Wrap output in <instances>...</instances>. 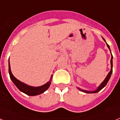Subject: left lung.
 Wrapping results in <instances>:
<instances>
[{
	"label": "left lung",
	"mask_w": 120,
	"mask_h": 120,
	"mask_svg": "<svg viewBox=\"0 0 120 120\" xmlns=\"http://www.w3.org/2000/svg\"><path fill=\"white\" fill-rule=\"evenodd\" d=\"M103 39L104 41H105L106 42L105 40V39H104V38H103ZM106 44H107V46H108V48H109V49L110 50L109 45H108V44H107V43H106ZM110 51H111V50H110ZM111 55H112V54H111ZM112 58H113V56H112H112H111V71H109V73H108V75H107L105 79L104 80V81L102 83H101V85H100L99 86H98V88H97V90H96V91H85V90H81V89L79 88H78V89H79V90H80V91H83V92H84V93H98V92L100 91V90H101V89L105 87V86L106 85L107 83H108V82L109 81V79H110V77H111V74H112Z\"/></svg>",
	"instance_id": "left-lung-1"
}]
</instances>
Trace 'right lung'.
I'll return each instance as SVG.
<instances>
[{
  "mask_svg": "<svg viewBox=\"0 0 120 120\" xmlns=\"http://www.w3.org/2000/svg\"><path fill=\"white\" fill-rule=\"evenodd\" d=\"M9 76H10L11 79L13 82V83L16 85L17 87L18 88L20 91L23 92V93H25L26 94L28 95V96H37V95H39L40 94L44 93L46 90L48 89V88L50 86V80L47 83L44 84V85L41 86H38V87H33V86H30L24 84V83L20 82L18 79H17L12 74V72L11 71V67H10V64L9 62ZM52 78V77H51Z\"/></svg>",
  "mask_w": 120,
  "mask_h": 120,
  "instance_id": "right-lung-1",
  "label": "right lung"
}]
</instances>
